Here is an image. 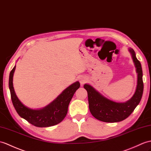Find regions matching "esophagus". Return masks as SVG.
<instances>
[{"label":"esophagus","instance_id":"1","mask_svg":"<svg viewBox=\"0 0 151 151\" xmlns=\"http://www.w3.org/2000/svg\"><path fill=\"white\" fill-rule=\"evenodd\" d=\"M79 81H80V83H81L82 85V84H83L87 81V78H86L85 76H80V78H79Z\"/></svg>","mask_w":151,"mask_h":151}]
</instances>
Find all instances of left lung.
Returning a JSON list of instances; mask_svg holds the SVG:
<instances>
[{
	"instance_id": "8db88e82",
	"label": "left lung",
	"mask_w": 151,
	"mask_h": 151,
	"mask_svg": "<svg viewBox=\"0 0 151 151\" xmlns=\"http://www.w3.org/2000/svg\"><path fill=\"white\" fill-rule=\"evenodd\" d=\"M137 73V86L134 94L125 102H116L102 95L88 83L83 87L88 95L89 107L91 113L97 120L104 122H118L125 120L130 115L142 99L143 91V72L141 64L136 57L134 51L129 48Z\"/></svg>"
}]
</instances>
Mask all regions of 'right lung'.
Segmentation results:
<instances>
[{
    "instance_id": "obj_1",
    "label": "right lung",
    "mask_w": 151,
    "mask_h": 151,
    "mask_svg": "<svg viewBox=\"0 0 151 151\" xmlns=\"http://www.w3.org/2000/svg\"><path fill=\"white\" fill-rule=\"evenodd\" d=\"M15 68L16 65L10 72L9 88L13 105L20 116L38 127H51L60 123L68 113L70 101L76 91L80 87V82L77 81L70 85L47 106L41 109H33L21 102L15 92L13 78Z\"/></svg>"
}]
</instances>
